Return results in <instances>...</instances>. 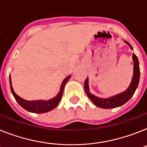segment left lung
Returning <instances> with one entry per match:
<instances>
[{"instance_id":"8db88e82","label":"left lung","mask_w":147,"mask_h":147,"mask_svg":"<svg viewBox=\"0 0 147 147\" xmlns=\"http://www.w3.org/2000/svg\"><path fill=\"white\" fill-rule=\"evenodd\" d=\"M125 42L129 46L131 50H133L132 47L129 42H127L126 41H125ZM132 59H133L134 67L133 76H132L131 83H130L129 86L128 87L126 91H124L122 93H120L118 94L110 96L109 98H100V97L92 94L90 92V89H89L88 86V78L87 77V79L85 81V84H84L85 91H86L87 96H88V98L91 100V102L94 104L95 106H96L97 107L102 108V109H114V108L123 106V104L127 102L131 98V96H133L135 90L138 88L139 80H140L139 61L138 59V57H137L135 53H133V55H132Z\"/></svg>"}]
</instances>
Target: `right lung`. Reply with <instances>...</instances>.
I'll return each instance as SVG.
<instances>
[{"mask_svg":"<svg viewBox=\"0 0 147 147\" xmlns=\"http://www.w3.org/2000/svg\"><path fill=\"white\" fill-rule=\"evenodd\" d=\"M70 78H71V75L67 76L62 81L61 86H60L59 92L58 93V94L56 95V96H54L53 98L48 100H38L29 101V100H24V99L21 98V96L16 94V92L14 91L13 88L12 86V81H11L10 75H9V83H10V88L12 95H13L16 100L18 102V103L19 104L21 107L24 108L25 110L30 111V112L36 113V114H42V113L48 112V111H51V110H53L58 106V104L59 103L60 100L61 99L62 94H63L64 88L65 86V84L67 83V82Z\"/></svg>","mask_w":147,"mask_h":147,"instance_id":"1","label":"right lung"}]
</instances>
